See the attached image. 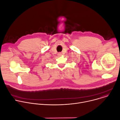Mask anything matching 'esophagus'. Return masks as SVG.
<instances>
[{"label": "esophagus", "mask_w": 120, "mask_h": 120, "mask_svg": "<svg viewBox=\"0 0 120 120\" xmlns=\"http://www.w3.org/2000/svg\"><path fill=\"white\" fill-rule=\"evenodd\" d=\"M58 55L59 56H61L62 55V54H61V53H58Z\"/></svg>", "instance_id": "1"}]
</instances>
